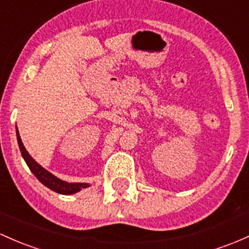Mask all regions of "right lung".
Instances as JSON below:
<instances>
[{
	"label": "right lung",
	"mask_w": 249,
	"mask_h": 249,
	"mask_svg": "<svg viewBox=\"0 0 249 249\" xmlns=\"http://www.w3.org/2000/svg\"><path fill=\"white\" fill-rule=\"evenodd\" d=\"M16 138H18V147H20L21 155H22L24 162L27 163V165L31 169L32 173L34 174V176L36 177L43 185H46V187L49 188L51 190L55 191V193L58 194H61V195H72V194L78 193V191L84 189V188L89 187V183H68L66 181H62V179L54 176L52 173H49L48 170H46L45 168H42V166H41L26 150L22 141H21L18 127H16Z\"/></svg>",
	"instance_id": "right-lung-1"
}]
</instances>
